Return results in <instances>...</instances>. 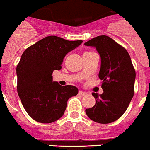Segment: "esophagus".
<instances>
[{
    "mask_svg": "<svg viewBox=\"0 0 150 150\" xmlns=\"http://www.w3.org/2000/svg\"><path fill=\"white\" fill-rule=\"evenodd\" d=\"M78 94H79V95H81V96H85V95H86L87 93H86V92H83V91H81V90H79Z\"/></svg>",
    "mask_w": 150,
    "mask_h": 150,
    "instance_id": "esophagus-1",
    "label": "esophagus"
}]
</instances>
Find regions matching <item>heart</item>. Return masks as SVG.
I'll list each match as a JSON object with an SVG mask.
<instances>
[{
	"mask_svg": "<svg viewBox=\"0 0 150 150\" xmlns=\"http://www.w3.org/2000/svg\"><path fill=\"white\" fill-rule=\"evenodd\" d=\"M86 53H90V52H85V54H86Z\"/></svg>",
	"mask_w": 150,
	"mask_h": 150,
	"instance_id": "1",
	"label": "heart"
}]
</instances>
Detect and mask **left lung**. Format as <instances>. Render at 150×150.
<instances>
[{
	"mask_svg": "<svg viewBox=\"0 0 150 150\" xmlns=\"http://www.w3.org/2000/svg\"><path fill=\"white\" fill-rule=\"evenodd\" d=\"M85 45L94 47L100 55L103 90L99 96L92 94L96 103L86 113L94 122L110 124L123 115L134 95L136 71L127 50L109 36H97Z\"/></svg>",
	"mask_w": 150,
	"mask_h": 150,
	"instance_id": "8db88e82",
	"label": "left lung"
}]
</instances>
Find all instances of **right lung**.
Here are the masks:
<instances>
[{"label":"right lung","mask_w":150,"mask_h":150,"mask_svg":"<svg viewBox=\"0 0 150 150\" xmlns=\"http://www.w3.org/2000/svg\"><path fill=\"white\" fill-rule=\"evenodd\" d=\"M82 40L69 41L51 35L33 44L22 53L17 65L18 94L22 106L34 120L49 124L64 113L69 98L77 95L74 86H62L52 81L54 70H60L67 53Z\"/></svg>","instance_id":"add662e5"}]
</instances>
